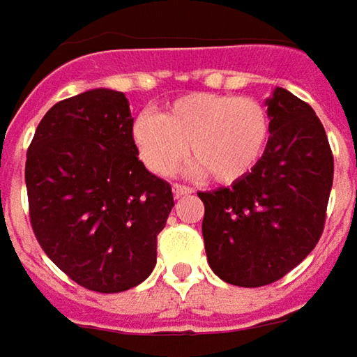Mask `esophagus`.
I'll return each instance as SVG.
<instances>
[{
  "label": "esophagus",
  "mask_w": 357,
  "mask_h": 357,
  "mask_svg": "<svg viewBox=\"0 0 357 357\" xmlns=\"http://www.w3.org/2000/svg\"><path fill=\"white\" fill-rule=\"evenodd\" d=\"M173 194L174 198H183V196L192 194V188H188V186H184V184H173Z\"/></svg>",
  "instance_id": "1"
}]
</instances>
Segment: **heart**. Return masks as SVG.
<instances>
[{
    "instance_id": "1",
    "label": "heart",
    "mask_w": 357,
    "mask_h": 357,
    "mask_svg": "<svg viewBox=\"0 0 357 357\" xmlns=\"http://www.w3.org/2000/svg\"><path fill=\"white\" fill-rule=\"evenodd\" d=\"M268 136L270 118L258 100L220 93H188L159 116L142 112L132 122L134 146L149 171L169 176L188 153L196 173L225 186L255 171Z\"/></svg>"
}]
</instances>
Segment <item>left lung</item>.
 <instances>
[{
  "instance_id": "obj_1",
  "label": "left lung",
  "mask_w": 357,
  "mask_h": 357,
  "mask_svg": "<svg viewBox=\"0 0 357 357\" xmlns=\"http://www.w3.org/2000/svg\"><path fill=\"white\" fill-rule=\"evenodd\" d=\"M270 137L241 183L200 192L210 268L231 286L284 278L321 239L334 159L314 110L287 89L266 99Z\"/></svg>"
}]
</instances>
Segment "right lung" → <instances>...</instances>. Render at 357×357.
Masks as SVG:
<instances>
[{
	"label": "right lung",
	"mask_w": 357,
	"mask_h": 357,
	"mask_svg": "<svg viewBox=\"0 0 357 357\" xmlns=\"http://www.w3.org/2000/svg\"><path fill=\"white\" fill-rule=\"evenodd\" d=\"M124 93L91 89L44 114L24 183L36 241L52 262L99 294L142 284L157 262L171 184L137 159Z\"/></svg>",
	"instance_id": "right-lung-1"
}]
</instances>
